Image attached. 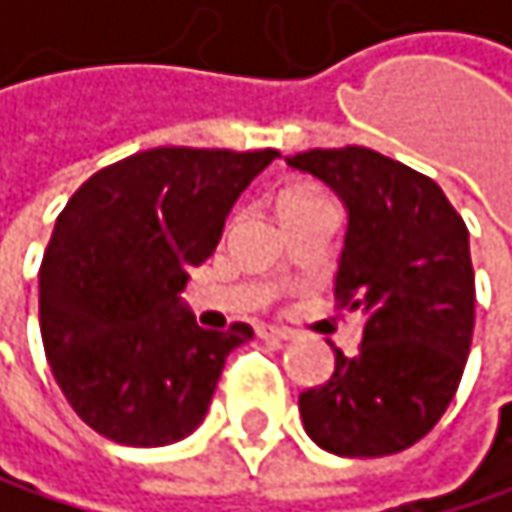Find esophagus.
Wrapping results in <instances>:
<instances>
[{
	"instance_id": "obj_1",
	"label": "esophagus",
	"mask_w": 512,
	"mask_h": 512,
	"mask_svg": "<svg viewBox=\"0 0 512 512\" xmlns=\"http://www.w3.org/2000/svg\"><path fill=\"white\" fill-rule=\"evenodd\" d=\"M258 338H261V341L282 344V341H291V331H285V328H276V325H258Z\"/></svg>"
}]
</instances>
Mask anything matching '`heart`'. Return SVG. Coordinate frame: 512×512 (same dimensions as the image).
Masks as SVG:
<instances>
[{
	"instance_id": "obj_1",
	"label": "heart",
	"mask_w": 512,
	"mask_h": 512,
	"mask_svg": "<svg viewBox=\"0 0 512 512\" xmlns=\"http://www.w3.org/2000/svg\"><path fill=\"white\" fill-rule=\"evenodd\" d=\"M319 202H328L319 190L313 187H291L279 196V214L285 211H294V208H307V205H319Z\"/></svg>"
}]
</instances>
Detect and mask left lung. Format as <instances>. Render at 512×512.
<instances>
[{
	"label": "left lung",
	"instance_id": "8db88e82",
	"mask_svg": "<svg viewBox=\"0 0 512 512\" xmlns=\"http://www.w3.org/2000/svg\"><path fill=\"white\" fill-rule=\"evenodd\" d=\"M347 208L334 298L365 316L353 356L301 393L307 436L341 458H384L424 439L455 399L473 341L470 233L436 181L375 150L285 156Z\"/></svg>",
	"mask_w": 512,
	"mask_h": 512
}]
</instances>
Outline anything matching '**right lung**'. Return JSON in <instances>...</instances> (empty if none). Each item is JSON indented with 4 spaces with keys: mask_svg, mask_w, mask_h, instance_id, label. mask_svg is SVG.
Returning <instances> with one entry per match:
<instances>
[{
    "mask_svg": "<svg viewBox=\"0 0 512 512\" xmlns=\"http://www.w3.org/2000/svg\"><path fill=\"white\" fill-rule=\"evenodd\" d=\"M276 156L156 147L73 193L42 258L39 328L57 387L91 430L156 448L205 421L230 350L254 331L196 325L181 291Z\"/></svg>",
    "mask_w": 512,
    "mask_h": 512,
    "instance_id": "1",
    "label": "right lung"
}]
</instances>
